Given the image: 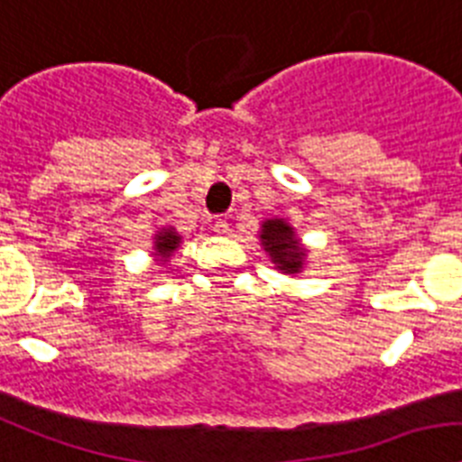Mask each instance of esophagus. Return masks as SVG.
<instances>
[{
    "label": "esophagus",
    "mask_w": 462,
    "mask_h": 462,
    "mask_svg": "<svg viewBox=\"0 0 462 462\" xmlns=\"http://www.w3.org/2000/svg\"><path fill=\"white\" fill-rule=\"evenodd\" d=\"M213 232H216V235H220V237L230 235V223H227L225 218H216L213 220Z\"/></svg>",
    "instance_id": "esophagus-1"
}]
</instances>
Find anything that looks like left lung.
Here are the masks:
<instances>
[{
    "label": "left lung",
    "mask_w": 462,
    "mask_h": 462,
    "mask_svg": "<svg viewBox=\"0 0 462 462\" xmlns=\"http://www.w3.org/2000/svg\"><path fill=\"white\" fill-rule=\"evenodd\" d=\"M261 249L265 251L275 265V270L284 275H299L306 268L309 249L303 246L296 230L287 223V218H265L258 230Z\"/></svg>",
    "instance_id": "1"
}]
</instances>
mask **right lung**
Listing matches in <instances>:
<instances>
[{
	"label": "right lung",
	"instance_id": "1",
	"mask_svg": "<svg viewBox=\"0 0 462 462\" xmlns=\"http://www.w3.org/2000/svg\"><path fill=\"white\" fill-rule=\"evenodd\" d=\"M180 244H182V235H180L172 225L159 227L156 235H153V246H152V258L156 261V265L168 263L172 254L180 249Z\"/></svg>",
	"mask_w": 462,
	"mask_h": 462
}]
</instances>
